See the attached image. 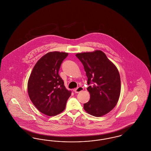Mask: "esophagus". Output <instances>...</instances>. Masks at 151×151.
<instances>
[{
  "label": "esophagus",
  "instance_id": "esophagus-1",
  "mask_svg": "<svg viewBox=\"0 0 151 151\" xmlns=\"http://www.w3.org/2000/svg\"><path fill=\"white\" fill-rule=\"evenodd\" d=\"M83 90H84V88H83V87H81V86H79L78 88H77L76 89H75L74 90V92H75V93H78L79 92H80L83 91Z\"/></svg>",
  "mask_w": 151,
  "mask_h": 151
}]
</instances>
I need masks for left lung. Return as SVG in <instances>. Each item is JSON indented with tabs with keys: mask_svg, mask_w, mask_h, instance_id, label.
Masks as SVG:
<instances>
[{
	"mask_svg": "<svg viewBox=\"0 0 151 151\" xmlns=\"http://www.w3.org/2000/svg\"><path fill=\"white\" fill-rule=\"evenodd\" d=\"M88 78L90 100L84 109L95 116L110 112L116 105L121 93V79L117 68L102 51L78 53Z\"/></svg>",
	"mask_w": 151,
	"mask_h": 151,
	"instance_id": "1",
	"label": "left lung"
}]
</instances>
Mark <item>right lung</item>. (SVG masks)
Instances as JSON below:
<instances>
[{
    "label": "right lung",
    "mask_w": 151,
    "mask_h": 151,
    "mask_svg": "<svg viewBox=\"0 0 151 151\" xmlns=\"http://www.w3.org/2000/svg\"><path fill=\"white\" fill-rule=\"evenodd\" d=\"M68 54L54 51L45 54L36 63L28 83L29 98L36 108L48 116L56 115L65 108L71 92L58 74Z\"/></svg>",
    "instance_id": "obj_1"
}]
</instances>
